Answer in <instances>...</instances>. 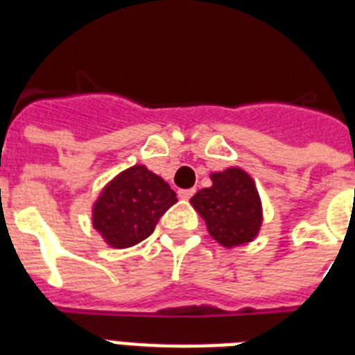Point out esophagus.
I'll return each instance as SVG.
<instances>
[{"label":"esophagus","mask_w":355,"mask_h":355,"mask_svg":"<svg viewBox=\"0 0 355 355\" xmlns=\"http://www.w3.org/2000/svg\"><path fill=\"white\" fill-rule=\"evenodd\" d=\"M178 194H180L181 200H189V198L194 196V189H181Z\"/></svg>","instance_id":"obj_1"}]
</instances>
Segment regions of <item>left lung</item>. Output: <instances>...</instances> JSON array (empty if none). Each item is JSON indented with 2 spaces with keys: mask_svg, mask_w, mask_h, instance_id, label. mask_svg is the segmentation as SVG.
I'll list each match as a JSON object with an SVG mask.
<instances>
[{
  "mask_svg": "<svg viewBox=\"0 0 355 355\" xmlns=\"http://www.w3.org/2000/svg\"><path fill=\"white\" fill-rule=\"evenodd\" d=\"M213 185L192 196V205L222 246L250 243L261 227V200L244 170L227 168L211 175Z\"/></svg>",
  "mask_w": 355,
  "mask_h": 355,
  "instance_id": "8db88e82",
  "label": "left lung"
}]
</instances>
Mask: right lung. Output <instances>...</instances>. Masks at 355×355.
Instances as JSON below:
<instances>
[{
  "instance_id": "obj_1",
  "label": "right lung",
  "mask_w": 355,
  "mask_h": 355,
  "mask_svg": "<svg viewBox=\"0 0 355 355\" xmlns=\"http://www.w3.org/2000/svg\"><path fill=\"white\" fill-rule=\"evenodd\" d=\"M175 202V192L166 181L137 164L103 189L92 209V224L111 246L129 248L150 237Z\"/></svg>"
}]
</instances>
